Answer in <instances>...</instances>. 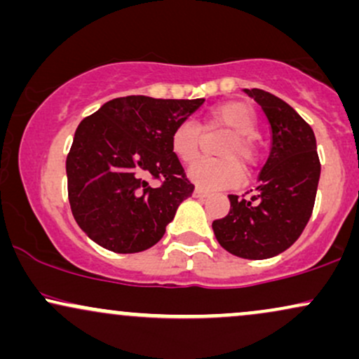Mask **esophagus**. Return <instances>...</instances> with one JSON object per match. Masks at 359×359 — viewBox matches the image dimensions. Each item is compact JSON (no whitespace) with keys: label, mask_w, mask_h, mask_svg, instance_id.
<instances>
[{"label":"esophagus","mask_w":359,"mask_h":359,"mask_svg":"<svg viewBox=\"0 0 359 359\" xmlns=\"http://www.w3.org/2000/svg\"><path fill=\"white\" fill-rule=\"evenodd\" d=\"M209 192L204 191V189L201 187H196L194 189V197H197V199H204V197H208Z\"/></svg>","instance_id":"34e87169"}]
</instances>
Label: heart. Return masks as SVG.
<instances>
[{
    "instance_id": "b5f03b06",
    "label": "heart",
    "mask_w": 359,
    "mask_h": 359,
    "mask_svg": "<svg viewBox=\"0 0 359 359\" xmlns=\"http://www.w3.org/2000/svg\"><path fill=\"white\" fill-rule=\"evenodd\" d=\"M204 131L224 130L216 154L221 158L197 160L189 167V179L204 189H228L243 182V169L251 172L258 163V118L253 108L243 101H226L205 114L199 125ZM201 128L192 121H182L170 135V148L180 162L191 163L201 151Z\"/></svg>"
}]
</instances>
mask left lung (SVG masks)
I'll return each instance as SVG.
<instances>
[{"instance_id":"8db88e82","label":"left lung","mask_w":359,"mask_h":359,"mask_svg":"<svg viewBox=\"0 0 359 359\" xmlns=\"http://www.w3.org/2000/svg\"><path fill=\"white\" fill-rule=\"evenodd\" d=\"M245 90L269 118L271 151L253 196L231 194L228 216L214 221L212 229L219 245L234 257L265 259L290 248L307 226L320 162L314 131L297 111L266 90Z\"/></svg>"}]
</instances>
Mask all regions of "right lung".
<instances>
[{
  "label": "right lung",
  "mask_w": 359,
  "mask_h": 359,
  "mask_svg": "<svg viewBox=\"0 0 359 359\" xmlns=\"http://www.w3.org/2000/svg\"><path fill=\"white\" fill-rule=\"evenodd\" d=\"M203 102L126 96L82 119L65 170L72 216L94 243L138 253L162 240L179 204L194 192L170 135ZM150 180L161 185L154 188Z\"/></svg>",
  "instance_id": "1"
}]
</instances>
